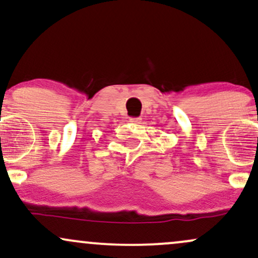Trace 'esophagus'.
<instances>
[{
    "instance_id": "1",
    "label": "esophagus",
    "mask_w": 258,
    "mask_h": 258,
    "mask_svg": "<svg viewBox=\"0 0 258 258\" xmlns=\"http://www.w3.org/2000/svg\"><path fill=\"white\" fill-rule=\"evenodd\" d=\"M130 122L135 123V125H138V123L141 122V119H137V117H132V119H130Z\"/></svg>"
}]
</instances>
